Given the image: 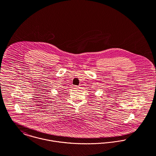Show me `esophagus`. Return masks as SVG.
Returning <instances> with one entry per match:
<instances>
[{"mask_svg": "<svg viewBox=\"0 0 156 156\" xmlns=\"http://www.w3.org/2000/svg\"><path fill=\"white\" fill-rule=\"evenodd\" d=\"M80 88H81V87H80V86H76V87H75V89H79Z\"/></svg>", "mask_w": 156, "mask_h": 156, "instance_id": "obj_1", "label": "esophagus"}]
</instances>
